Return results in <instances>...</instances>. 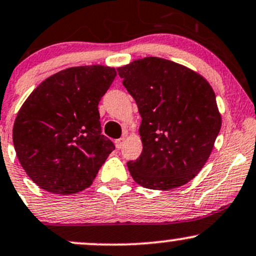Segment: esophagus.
<instances>
[{
    "label": "esophagus",
    "instance_id": "34e87169",
    "mask_svg": "<svg viewBox=\"0 0 256 256\" xmlns=\"http://www.w3.org/2000/svg\"><path fill=\"white\" fill-rule=\"evenodd\" d=\"M125 141V137H122V138H118L115 140V146H116L118 150H120V148L122 147V143Z\"/></svg>",
    "mask_w": 256,
    "mask_h": 256
}]
</instances>
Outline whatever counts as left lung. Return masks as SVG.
<instances>
[{"mask_svg":"<svg viewBox=\"0 0 256 256\" xmlns=\"http://www.w3.org/2000/svg\"><path fill=\"white\" fill-rule=\"evenodd\" d=\"M142 118L143 150L128 162L134 182L150 190L184 186L203 169L221 128L215 92L194 70L144 57L116 68Z\"/></svg>","mask_w":256,"mask_h":256,"instance_id":"1","label":"left lung"}]
</instances>
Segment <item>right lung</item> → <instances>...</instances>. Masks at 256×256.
<instances>
[{
	"label": "right lung",
	"mask_w": 256,
	"mask_h": 256,
	"mask_svg": "<svg viewBox=\"0 0 256 256\" xmlns=\"http://www.w3.org/2000/svg\"><path fill=\"white\" fill-rule=\"evenodd\" d=\"M116 76L112 66H72L53 74L23 103L13 143L26 175L42 190L74 194L94 182L114 150L100 134L98 103Z\"/></svg>",
	"instance_id": "obj_1"
}]
</instances>
